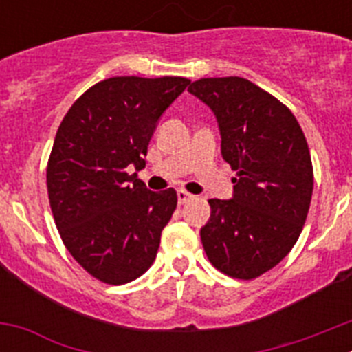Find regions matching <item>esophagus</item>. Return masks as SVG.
Segmentation results:
<instances>
[{"label":"esophagus","mask_w":352,"mask_h":352,"mask_svg":"<svg viewBox=\"0 0 352 352\" xmlns=\"http://www.w3.org/2000/svg\"><path fill=\"white\" fill-rule=\"evenodd\" d=\"M192 197H194V195L188 194V192H185V190H178V203H179V204L188 203V201H190Z\"/></svg>","instance_id":"1"}]
</instances>
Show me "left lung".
<instances>
[{
  "instance_id": "1",
  "label": "left lung",
  "mask_w": 352,
  "mask_h": 352,
  "mask_svg": "<svg viewBox=\"0 0 352 352\" xmlns=\"http://www.w3.org/2000/svg\"><path fill=\"white\" fill-rule=\"evenodd\" d=\"M219 121L223 160L236 170L232 199H210L201 241L214 268L241 280L287 256L307 220L314 169L294 114L243 77H210L188 86Z\"/></svg>"
}]
</instances>
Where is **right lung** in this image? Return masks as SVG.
<instances>
[{"label":"right lung","mask_w":352,"mask_h":352,"mask_svg":"<svg viewBox=\"0 0 352 352\" xmlns=\"http://www.w3.org/2000/svg\"><path fill=\"white\" fill-rule=\"evenodd\" d=\"M190 80L126 76L100 80L68 109L47 164L52 217L65 247L105 284L135 280L153 264L173 217L174 188L151 192L138 178L149 139Z\"/></svg>","instance_id":"obj_1"}]
</instances>
